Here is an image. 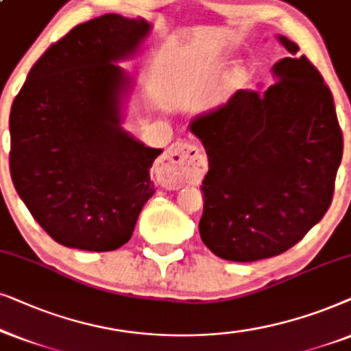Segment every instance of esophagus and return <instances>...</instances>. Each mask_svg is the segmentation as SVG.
Segmentation results:
<instances>
[{
    "mask_svg": "<svg viewBox=\"0 0 351 351\" xmlns=\"http://www.w3.org/2000/svg\"><path fill=\"white\" fill-rule=\"evenodd\" d=\"M207 171V160L193 143L171 144L158 163L160 181L167 188L178 189L184 184H199Z\"/></svg>",
    "mask_w": 351,
    "mask_h": 351,
    "instance_id": "esophagus-1",
    "label": "esophagus"
}]
</instances>
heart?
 Segmentation results:
<instances>
[{"instance_id":"heart-1","label":"heart","mask_w":351,"mask_h":351,"mask_svg":"<svg viewBox=\"0 0 351 351\" xmlns=\"http://www.w3.org/2000/svg\"><path fill=\"white\" fill-rule=\"evenodd\" d=\"M242 78H244V70H242V69H234L230 73V77H228V85L234 86V85H237V83L242 82Z\"/></svg>"}]
</instances>
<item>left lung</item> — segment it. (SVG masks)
I'll use <instances>...</instances> for the list:
<instances>
[{
  "label": "left lung",
  "mask_w": 351,
  "mask_h": 351,
  "mask_svg": "<svg viewBox=\"0 0 351 351\" xmlns=\"http://www.w3.org/2000/svg\"><path fill=\"white\" fill-rule=\"evenodd\" d=\"M279 40L292 58L274 64V85L236 91L191 123L208 157L200 237L224 260L289 250L334 197L343 134L332 93L297 43Z\"/></svg>",
  "instance_id": "left-lung-1"
}]
</instances>
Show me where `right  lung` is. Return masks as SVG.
<instances>
[{
	"label": "right lung",
	"instance_id": "add662e5",
	"mask_svg": "<svg viewBox=\"0 0 351 351\" xmlns=\"http://www.w3.org/2000/svg\"><path fill=\"white\" fill-rule=\"evenodd\" d=\"M149 25L106 14L73 27L41 54L9 115V168L17 194L56 242L91 252L127 244L156 193L146 147L120 128L127 88L114 62Z\"/></svg>",
	"mask_w": 351,
	"mask_h": 351
}]
</instances>
